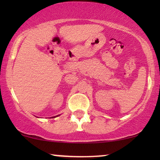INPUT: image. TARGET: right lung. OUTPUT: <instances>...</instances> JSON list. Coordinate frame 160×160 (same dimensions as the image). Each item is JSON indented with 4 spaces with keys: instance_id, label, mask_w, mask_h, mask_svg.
Here are the masks:
<instances>
[{
    "instance_id": "add662e5",
    "label": "right lung",
    "mask_w": 160,
    "mask_h": 160,
    "mask_svg": "<svg viewBox=\"0 0 160 160\" xmlns=\"http://www.w3.org/2000/svg\"><path fill=\"white\" fill-rule=\"evenodd\" d=\"M53 118H54V117H53Z\"/></svg>"
}]
</instances>
